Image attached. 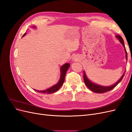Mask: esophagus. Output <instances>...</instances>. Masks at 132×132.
I'll list each match as a JSON object with an SVG mask.
<instances>
[{
  "label": "esophagus",
  "mask_w": 132,
  "mask_h": 132,
  "mask_svg": "<svg viewBox=\"0 0 132 132\" xmlns=\"http://www.w3.org/2000/svg\"><path fill=\"white\" fill-rule=\"evenodd\" d=\"M78 59H79V58L77 55H74V56L73 57V58H72V60L74 61H78Z\"/></svg>",
  "instance_id": "esophagus-1"
}]
</instances>
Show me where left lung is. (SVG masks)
Returning <instances> with one entry per match:
<instances>
[{"instance_id": "8db88e82", "label": "left lung", "mask_w": 132, "mask_h": 132, "mask_svg": "<svg viewBox=\"0 0 132 132\" xmlns=\"http://www.w3.org/2000/svg\"><path fill=\"white\" fill-rule=\"evenodd\" d=\"M116 38L118 39L119 41L121 43L123 46L124 48H125V53H126V58L127 61V58H128L127 53V51H126V48H125V43H124L123 39L121 36H119V35H116ZM125 72L124 73V74L122 75V77L120 78V79H119L114 84L109 86H101V85H100L96 84L91 82L90 80L87 78L84 71V80L85 84L86 85V86L92 91H93V92H94V93H105V92L109 91L112 89H113L114 87L122 80L123 77H124V75H125Z\"/></svg>"}]
</instances>
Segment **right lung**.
<instances>
[{
  "mask_svg": "<svg viewBox=\"0 0 132 132\" xmlns=\"http://www.w3.org/2000/svg\"><path fill=\"white\" fill-rule=\"evenodd\" d=\"M26 33L24 34L22 36V37L25 36ZM70 67V64L69 63H65L61 67V78H60L58 82L56 84L52 86V87H50V88L47 89L45 90H42V91H39V90H35L36 91H37L38 92H39V93H44V94H52V93H54L55 92H56L57 91H58L60 88H61V86L63 85V83H64V81L65 79V74L67 73V71L68 69V68Z\"/></svg>",
  "mask_w": 132,
  "mask_h": 132,
  "instance_id": "right-lung-1",
  "label": "right lung"
}]
</instances>
